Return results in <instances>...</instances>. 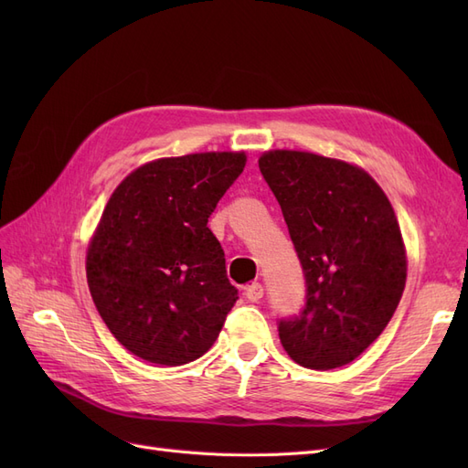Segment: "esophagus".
Segmentation results:
<instances>
[{"label":"esophagus","mask_w":468,"mask_h":468,"mask_svg":"<svg viewBox=\"0 0 468 468\" xmlns=\"http://www.w3.org/2000/svg\"><path fill=\"white\" fill-rule=\"evenodd\" d=\"M246 299L251 303H258L263 299V287L260 282H251V285L246 287Z\"/></svg>","instance_id":"obj_1"}]
</instances>
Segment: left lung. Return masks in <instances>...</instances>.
<instances>
[{"mask_svg":"<svg viewBox=\"0 0 468 468\" xmlns=\"http://www.w3.org/2000/svg\"><path fill=\"white\" fill-rule=\"evenodd\" d=\"M260 169L281 205L303 271L301 316L279 322L289 357L328 371L387 328L408 271L394 208L363 167L304 150H267Z\"/></svg>","mask_w":468,"mask_h":468,"instance_id":"left-lung-1","label":"left lung"}]
</instances>
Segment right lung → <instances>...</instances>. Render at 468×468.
Listing matches in <instances>:
<instances>
[{"label": "right lung", "instance_id": "obj_1", "mask_svg": "<svg viewBox=\"0 0 468 468\" xmlns=\"http://www.w3.org/2000/svg\"><path fill=\"white\" fill-rule=\"evenodd\" d=\"M246 160V152L152 160L112 191L86 275L99 316L136 357L176 367L217 342L238 291L207 222Z\"/></svg>", "mask_w": 468, "mask_h": 468}]
</instances>
